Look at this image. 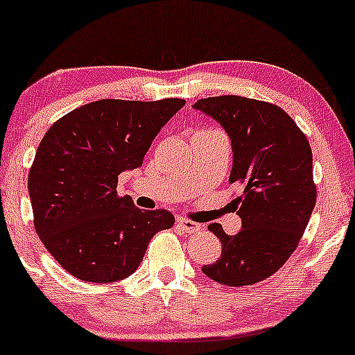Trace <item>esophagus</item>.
<instances>
[{
  "instance_id": "esophagus-1",
  "label": "esophagus",
  "mask_w": 355,
  "mask_h": 355,
  "mask_svg": "<svg viewBox=\"0 0 355 355\" xmlns=\"http://www.w3.org/2000/svg\"><path fill=\"white\" fill-rule=\"evenodd\" d=\"M178 224H179V227H181L182 231H186V232H200L203 229L202 224H198V222L188 220V218H178Z\"/></svg>"
}]
</instances>
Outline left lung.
I'll use <instances>...</instances> for the list:
<instances>
[{"instance_id":"left-lung-1","label":"left lung","mask_w":355,"mask_h":355,"mask_svg":"<svg viewBox=\"0 0 355 355\" xmlns=\"http://www.w3.org/2000/svg\"><path fill=\"white\" fill-rule=\"evenodd\" d=\"M193 107L214 118L229 135V182L244 189L232 202L243 229L229 236L220 224L208 225L222 243V254L202 270L224 286H253L287 261L304 234L316 203L311 147L279 105L220 96L200 98Z\"/></svg>"}]
</instances>
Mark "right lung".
<instances>
[{"instance_id":"obj_1","label":"right lung","mask_w":355,"mask_h":355,"mask_svg":"<svg viewBox=\"0 0 355 355\" xmlns=\"http://www.w3.org/2000/svg\"><path fill=\"white\" fill-rule=\"evenodd\" d=\"M186 104L90 102L44 135L28 173L34 225L54 259L83 282L109 284L138 268L153 236L174 225L167 210L119 196L118 176L144 164L153 138Z\"/></svg>"}]
</instances>
